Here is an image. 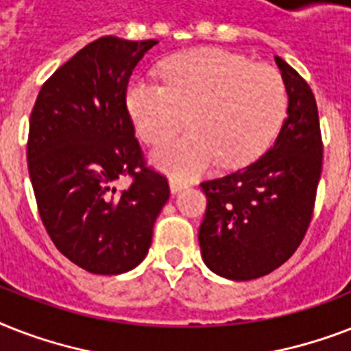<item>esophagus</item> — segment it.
Returning <instances> with one entry per match:
<instances>
[{
    "instance_id": "obj_1",
    "label": "esophagus",
    "mask_w": 351,
    "mask_h": 351,
    "mask_svg": "<svg viewBox=\"0 0 351 351\" xmlns=\"http://www.w3.org/2000/svg\"><path fill=\"white\" fill-rule=\"evenodd\" d=\"M169 187H171V193L176 195V193H180L182 189H186L187 184L186 182L178 180V178H169Z\"/></svg>"
}]
</instances>
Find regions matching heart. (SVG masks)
<instances>
[{
    "mask_svg": "<svg viewBox=\"0 0 351 351\" xmlns=\"http://www.w3.org/2000/svg\"><path fill=\"white\" fill-rule=\"evenodd\" d=\"M160 73L164 85L132 82L125 106L149 145L169 140L189 117L193 131L153 153L154 165L173 178H197L219 160L230 169L250 164L282 127L288 90L271 65L206 47L169 58Z\"/></svg>",
    "mask_w": 351,
    "mask_h": 351,
    "instance_id": "b5f03b06",
    "label": "heart"
}]
</instances>
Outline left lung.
Segmentation results:
<instances>
[{
	"label": "left lung",
	"instance_id": "left-lung-1",
	"mask_svg": "<svg viewBox=\"0 0 351 351\" xmlns=\"http://www.w3.org/2000/svg\"><path fill=\"white\" fill-rule=\"evenodd\" d=\"M288 90V118L277 140L244 169L202 182L208 208L198 230L206 266L230 280L264 277L304 239L322 171L315 96L293 67L275 56Z\"/></svg>",
	"mask_w": 351,
	"mask_h": 351
}]
</instances>
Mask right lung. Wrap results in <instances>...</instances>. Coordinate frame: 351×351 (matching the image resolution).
I'll use <instances>...</instances> for the list:
<instances>
[{"label": "right lung", "mask_w": 351, "mask_h": 351, "mask_svg": "<svg viewBox=\"0 0 351 351\" xmlns=\"http://www.w3.org/2000/svg\"><path fill=\"white\" fill-rule=\"evenodd\" d=\"M156 40L104 36L63 63L30 112L27 160L41 222L58 250L95 275L145 258L169 184L145 165L127 112L132 69ZM131 176L118 193L114 182Z\"/></svg>", "instance_id": "add662e5"}]
</instances>
